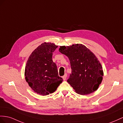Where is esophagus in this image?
Wrapping results in <instances>:
<instances>
[{
	"mask_svg": "<svg viewBox=\"0 0 123 123\" xmlns=\"http://www.w3.org/2000/svg\"><path fill=\"white\" fill-rule=\"evenodd\" d=\"M67 74H65L63 76V79L64 80H66V78H67Z\"/></svg>",
	"mask_w": 123,
	"mask_h": 123,
	"instance_id": "34e87169",
	"label": "esophagus"
}]
</instances>
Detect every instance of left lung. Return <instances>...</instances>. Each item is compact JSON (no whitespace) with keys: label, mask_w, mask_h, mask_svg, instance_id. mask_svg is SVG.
Listing matches in <instances>:
<instances>
[{"label":"left lung","mask_w":123,"mask_h":123,"mask_svg":"<svg viewBox=\"0 0 123 123\" xmlns=\"http://www.w3.org/2000/svg\"><path fill=\"white\" fill-rule=\"evenodd\" d=\"M59 51L67 55L72 73L67 81L75 92L81 95L97 90L103 79L102 65L93 53L82 44L60 46Z\"/></svg>","instance_id":"left-lung-1"}]
</instances>
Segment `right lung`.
<instances>
[{
    "label": "right lung",
    "mask_w": 123,
    "mask_h": 123,
    "mask_svg": "<svg viewBox=\"0 0 123 123\" xmlns=\"http://www.w3.org/2000/svg\"><path fill=\"white\" fill-rule=\"evenodd\" d=\"M57 47L53 43H43L34 50L27 61L25 80L31 88L40 95L55 92L63 81L52 58Z\"/></svg>",
    "instance_id": "obj_1"
}]
</instances>
